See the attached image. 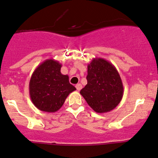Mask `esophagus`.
Here are the masks:
<instances>
[{
    "instance_id": "1",
    "label": "esophagus",
    "mask_w": 158,
    "mask_h": 158,
    "mask_svg": "<svg viewBox=\"0 0 158 158\" xmlns=\"http://www.w3.org/2000/svg\"><path fill=\"white\" fill-rule=\"evenodd\" d=\"M76 89H77V91H80L81 89H82V85H81V84H77L76 85Z\"/></svg>"
}]
</instances>
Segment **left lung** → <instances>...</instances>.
Segmentation results:
<instances>
[{
	"instance_id": "8db88e82",
	"label": "left lung",
	"mask_w": 158,
	"mask_h": 158,
	"mask_svg": "<svg viewBox=\"0 0 158 158\" xmlns=\"http://www.w3.org/2000/svg\"><path fill=\"white\" fill-rule=\"evenodd\" d=\"M87 85L80 94L97 113L114 110L123 96L122 79L116 67L103 58L95 57L88 65Z\"/></svg>"
}]
</instances>
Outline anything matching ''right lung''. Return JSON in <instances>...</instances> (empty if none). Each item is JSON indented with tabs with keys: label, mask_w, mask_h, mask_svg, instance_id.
<instances>
[{
	"label": "right lung",
	"mask_w": 158,
	"mask_h": 158,
	"mask_svg": "<svg viewBox=\"0 0 158 158\" xmlns=\"http://www.w3.org/2000/svg\"><path fill=\"white\" fill-rule=\"evenodd\" d=\"M61 64L48 59L36 67L29 81V95L38 109L47 113L57 111L67 96L76 90L69 82L68 75L60 72Z\"/></svg>",
	"instance_id": "right-lung-1"
}]
</instances>
